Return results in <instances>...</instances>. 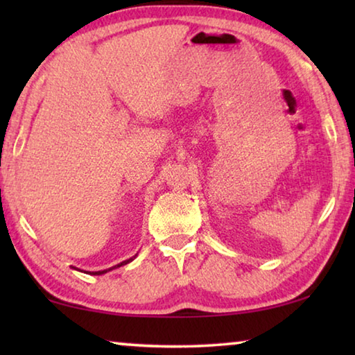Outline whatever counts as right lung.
Masks as SVG:
<instances>
[{
	"mask_svg": "<svg viewBox=\"0 0 355 355\" xmlns=\"http://www.w3.org/2000/svg\"><path fill=\"white\" fill-rule=\"evenodd\" d=\"M133 258H135V257H133ZM133 258H130V260L122 261L120 264H117V268H119V266H123V264H127V263H130L131 260H133ZM114 268H116V266H114ZM114 268H111V269H114ZM111 269H105V271H98V272H92V274H94V275H100V274H105V272H107V271H111Z\"/></svg>",
	"mask_w": 355,
	"mask_h": 355,
	"instance_id": "1",
	"label": "right lung"
}]
</instances>
